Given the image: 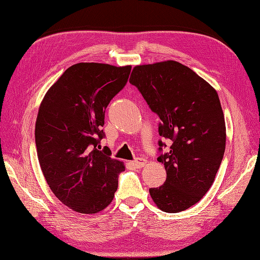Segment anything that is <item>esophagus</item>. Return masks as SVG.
<instances>
[{"label":"esophagus","mask_w":260,"mask_h":260,"mask_svg":"<svg viewBox=\"0 0 260 260\" xmlns=\"http://www.w3.org/2000/svg\"><path fill=\"white\" fill-rule=\"evenodd\" d=\"M133 164L137 169H140L146 165V160L144 159V158H136V160H134Z\"/></svg>","instance_id":"1"}]
</instances>
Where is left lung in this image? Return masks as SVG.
I'll return each instance as SVG.
<instances>
[{
    "mask_svg": "<svg viewBox=\"0 0 260 260\" xmlns=\"http://www.w3.org/2000/svg\"><path fill=\"white\" fill-rule=\"evenodd\" d=\"M129 83L136 86L159 117L158 133L171 142L158 141L157 160L164 164V185L150 188L165 212L188 209L206 194L225 151L226 128L218 93L190 68L174 60L136 66Z\"/></svg>",
    "mask_w": 260,
    "mask_h": 260,
    "instance_id": "1",
    "label": "left lung"
}]
</instances>
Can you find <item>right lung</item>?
I'll return each instance as SVG.
<instances>
[{
  "label": "right lung",
  "instance_id": "1",
  "mask_svg": "<svg viewBox=\"0 0 260 260\" xmlns=\"http://www.w3.org/2000/svg\"><path fill=\"white\" fill-rule=\"evenodd\" d=\"M131 66L80 62L63 72L44 95L35 127L42 173L62 204L96 213L114 200L125 170L105 148L102 129L109 102L126 85Z\"/></svg>",
  "mask_w": 260,
  "mask_h": 260
}]
</instances>
